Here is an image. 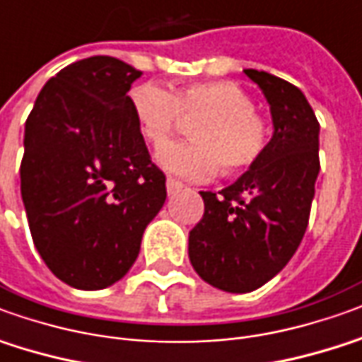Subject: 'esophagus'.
<instances>
[{"label": "esophagus", "mask_w": 362, "mask_h": 362, "mask_svg": "<svg viewBox=\"0 0 362 362\" xmlns=\"http://www.w3.org/2000/svg\"><path fill=\"white\" fill-rule=\"evenodd\" d=\"M183 189V183L177 181V179H167V195H175L177 191Z\"/></svg>", "instance_id": "esophagus-1"}]
</instances>
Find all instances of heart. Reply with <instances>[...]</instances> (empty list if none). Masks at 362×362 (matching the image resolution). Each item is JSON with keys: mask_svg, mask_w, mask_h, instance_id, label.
<instances>
[{"mask_svg": "<svg viewBox=\"0 0 362 362\" xmlns=\"http://www.w3.org/2000/svg\"><path fill=\"white\" fill-rule=\"evenodd\" d=\"M129 98L144 138L153 146L163 144L185 119H195L193 139L157 149V163L175 177L205 179L218 165L224 173L240 171L256 163L268 144L266 122L236 82H195L173 92L146 82Z\"/></svg>", "mask_w": 362, "mask_h": 362, "instance_id": "1", "label": "heart"}]
</instances>
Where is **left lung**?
I'll return each instance as SVG.
<instances>
[{
	"mask_svg": "<svg viewBox=\"0 0 362 362\" xmlns=\"http://www.w3.org/2000/svg\"><path fill=\"white\" fill-rule=\"evenodd\" d=\"M244 72L270 104L274 136L233 185L201 191L205 214L189 233L197 274L230 293L258 290L291 260L319 173V122L303 92L270 72Z\"/></svg>",
	"mask_w": 362,
	"mask_h": 362,
	"instance_id": "left-lung-1",
	"label": "left lung"
}]
</instances>
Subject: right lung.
<instances>
[{"mask_svg": "<svg viewBox=\"0 0 362 362\" xmlns=\"http://www.w3.org/2000/svg\"><path fill=\"white\" fill-rule=\"evenodd\" d=\"M141 71L114 57L64 66L25 122L21 197L35 248L76 290L122 280L165 203L128 96Z\"/></svg>", "mask_w": 362, "mask_h": 362, "instance_id": "1", "label": "right lung"}]
</instances>
